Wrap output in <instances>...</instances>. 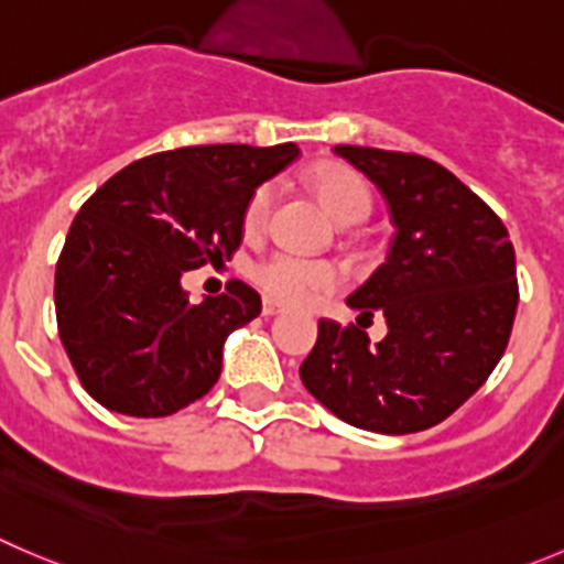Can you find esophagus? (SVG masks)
<instances>
[{"label":"esophagus","instance_id":"1","mask_svg":"<svg viewBox=\"0 0 564 564\" xmlns=\"http://www.w3.org/2000/svg\"><path fill=\"white\" fill-rule=\"evenodd\" d=\"M282 313V307H279L276 302H271V299H262V315L265 318H271V315H279Z\"/></svg>","mask_w":564,"mask_h":564}]
</instances>
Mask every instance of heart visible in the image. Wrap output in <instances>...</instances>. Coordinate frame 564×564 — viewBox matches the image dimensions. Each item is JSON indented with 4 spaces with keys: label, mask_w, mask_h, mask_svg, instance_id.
Wrapping results in <instances>:
<instances>
[{
    "label": "heart",
    "mask_w": 564,
    "mask_h": 564,
    "mask_svg": "<svg viewBox=\"0 0 564 564\" xmlns=\"http://www.w3.org/2000/svg\"><path fill=\"white\" fill-rule=\"evenodd\" d=\"M310 187L315 196L324 202L326 210L332 213L337 224H359L366 221L371 213V191L366 180L343 163H321L307 174ZM271 182H262L251 191L249 202L243 207V229L257 235L265 229L268 216L273 207ZM254 285L265 293L268 299L282 304H307L321 293H329L340 285V273L329 262L302 260L293 254H271L251 268Z\"/></svg>",
    "instance_id": "heart-1"
}]
</instances>
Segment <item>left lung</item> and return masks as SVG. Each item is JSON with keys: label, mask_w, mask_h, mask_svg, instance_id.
<instances>
[{"label": "left lung", "mask_w": 564, "mask_h": 564, "mask_svg": "<svg viewBox=\"0 0 564 564\" xmlns=\"http://www.w3.org/2000/svg\"><path fill=\"white\" fill-rule=\"evenodd\" d=\"M382 191L390 254L348 307L384 315L371 346L359 326L318 321L302 382L340 421L379 434L423 432L463 406L498 366L518 310L507 227L448 169L421 154L335 147Z\"/></svg>", "instance_id": "1"}]
</instances>
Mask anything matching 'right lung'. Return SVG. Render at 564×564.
Wrapping results in <instances>:
<instances>
[{"label": "right lung", "mask_w": 564, "mask_h": 564, "mask_svg": "<svg viewBox=\"0 0 564 564\" xmlns=\"http://www.w3.org/2000/svg\"><path fill=\"white\" fill-rule=\"evenodd\" d=\"M296 158V143L149 154L79 207L55 271L57 332L101 406L163 417L210 393L229 332L262 304L238 279L191 302L182 273L235 254L251 191Z\"/></svg>", "instance_id": "1"}]
</instances>
